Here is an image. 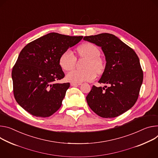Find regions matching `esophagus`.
<instances>
[{"mask_svg":"<svg viewBox=\"0 0 158 158\" xmlns=\"http://www.w3.org/2000/svg\"><path fill=\"white\" fill-rule=\"evenodd\" d=\"M81 84V83H76V82H71L70 85L71 86H77V85H80Z\"/></svg>","mask_w":158,"mask_h":158,"instance_id":"esophagus-1","label":"esophagus"}]
</instances>
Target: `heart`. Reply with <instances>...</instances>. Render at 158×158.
I'll list each match as a JSON object with an SVG mask.
<instances>
[{
  "label": "heart",
  "mask_w": 158,
  "mask_h": 158,
  "mask_svg": "<svg viewBox=\"0 0 158 158\" xmlns=\"http://www.w3.org/2000/svg\"><path fill=\"white\" fill-rule=\"evenodd\" d=\"M80 58L85 59L82 70H74L69 73L66 78L73 82H81L91 81L95 79L96 74L103 73L105 65L103 59L100 56L101 52L95 45L86 43L80 45L77 48ZM77 58L70 50H67L63 52L60 56L59 64L64 70H73L76 64Z\"/></svg>",
  "instance_id": "b5f03b06"
}]
</instances>
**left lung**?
I'll return each instance as SVG.
<instances>
[{
    "mask_svg": "<svg viewBox=\"0 0 158 158\" xmlns=\"http://www.w3.org/2000/svg\"><path fill=\"white\" fill-rule=\"evenodd\" d=\"M101 47L106 67L99 82L106 88L93 85L86 96L90 108L99 117L114 118L131 109L136 103L143 81V71L134 50L112 34L101 33L83 38Z\"/></svg>",
    "mask_w": 158,
    "mask_h": 158,
    "instance_id": "left-lung-1",
    "label": "left lung"
}]
</instances>
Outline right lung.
I'll return each instance as SVG.
<instances>
[{
  "instance_id": "right-lung-1",
  "label": "right lung",
  "mask_w": 158,
  "mask_h": 158,
  "mask_svg": "<svg viewBox=\"0 0 158 158\" xmlns=\"http://www.w3.org/2000/svg\"><path fill=\"white\" fill-rule=\"evenodd\" d=\"M82 38L50 33L23 48L12 68V78L14 98L24 110L45 118L60 108L70 83H56L65 76L60 56Z\"/></svg>"
}]
</instances>
